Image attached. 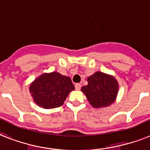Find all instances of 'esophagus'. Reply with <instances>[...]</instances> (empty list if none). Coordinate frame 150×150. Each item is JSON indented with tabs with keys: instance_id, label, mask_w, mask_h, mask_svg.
<instances>
[{
	"instance_id": "obj_1",
	"label": "esophagus",
	"mask_w": 150,
	"mask_h": 150,
	"mask_svg": "<svg viewBox=\"0 0 150 150\" xmlns=\"http://www.w3.org/2000/svg\"><path fill=\"white\" fill-rule=\"evenodd\" d=\"M75 89H76V90H80V88H81V86L79 83H76L75 85Z\"/></svg>"
}]
</instances>
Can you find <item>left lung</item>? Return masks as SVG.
<instances>
[{"label": "left lung", "instance_id": "1", "mask_svg": "<svg viewBox=\"0 0 150 150\" xmlns=\"http://www.w3.org/2000/svg\"><path fill=\"white\" fill-rule=\"evenodd\" d=\"M87 81L88 85L81 87V91L92 106H108L115 101L119 88L115 78L97 71L88 78Z\"/></svg>", "mask_w": 150, "mask_h": 150}]
</instances>
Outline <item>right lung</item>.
Here are the masks:
<instances>
[{
    "label": "right lung",
    "mask_w": 150,
    "mask_h": 150,
    "mask_svg": "<svg viewBox=\"0 0 150 150\" xmlns=\"http://www.w3.org/2000/svg\"><path fill=\"white\" fill-rule=\"evenodd\" d=\"M74 89L71 79L56 71L41 75L30 86L34 101L44 109L62 105L67 96Z\"/></svg>",
    "instance_id": "add662e5"
}]
</instances>
